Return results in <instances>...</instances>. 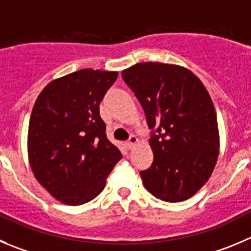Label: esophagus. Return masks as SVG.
Returning a JSON list of instances; mask_svg holds the SVG:
<instances>
[{"label":"esophagus","instance_id":"1","mask_svg":"<svg viewBox=\"0 0 251 251\" xmlns=\"http://www.w3.org/2000/svg\"><path fill=\"white\" fill-rule=\"evenodd\" d=\"M137 143H138V138L135 137V135H130L129 139H128V142H127V147L129 148V149H132V148L134 147Z\"/></svg>","mask_w":251,"mask_h":251}]
</instances>
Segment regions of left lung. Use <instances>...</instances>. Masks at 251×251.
Listing matches in <instances>:
<instances>
[{"label":"left lung","instance_id":"left-lung-1","mask_svg":"<svg viewBox=\"0 0 251 251\" xmlns=\"http://www.w3.org/2000/svg\"><path fill=\"white\" fill-rule=\"evenodd\" d=\"M151 129L145 188L165 202L190 199L208 181L219 149L213 102L195 74L178 65L139 63L122 71Z\"/></svg>","mask_w":251,"mask_h":251}]
</instances>
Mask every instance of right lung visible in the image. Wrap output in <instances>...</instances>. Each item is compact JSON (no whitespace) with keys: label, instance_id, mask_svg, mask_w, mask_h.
Segmentation results:
<instances>
[{"label":"right lung","instance_id":"1","mask_svg":"<svg viewBox=\"0 0 251 251\" xmlns=\"http://www.w3.org/2000/svg\"><path fill=\"white\" fill-rule=\"evenodd\" d=\"M117 77V71L82 69L48 83L35 101L28 128L30 168L63 203L94 200L121 160L100 116V103Z\"/></svg>","mask_w":251,"mask_h":251}]
</instances>
